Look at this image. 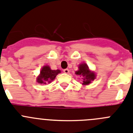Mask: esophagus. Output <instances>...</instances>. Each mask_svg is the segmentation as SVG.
Here are the masks:
<instances>
[{
    "label": "esophagus",
    "instance_id": "34e87169",
    "mask_svg": "<svg viewBox=\"0 0 133 133\" xmlns=\"http://www.w3.org/2000/svg\"><path fill=\"white\" fill-rule=\"evenodd\" d=\"M63 72H64V73H66V74H68L69 72V70L68 69H65L63 70Z\"/></svg>",
    "mask_w": 133,
    "mask_h": 133
}]
</instances>
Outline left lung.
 Wrapping results in <instances>:
<instances>
[{
  "mask_svg": "<svg viewBox=\"0 0 133 133\" xmlns=\"http://www.w3.org/2000/svg\"><path fill=\"white\" fill-rule=\"evenodd\" d=\"M75 74L83 77L82 85H87L91 83V81L96 79V75L94 72L89 69L86 63H81L79 66V70L75 72Z\"/></svg>",
  "mask_w": 133,
  "mask_h": 133,
  "instance_id": "8db88e82",
  "label": "left lung"
}]
</instances>
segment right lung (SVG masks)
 I'll list each match as a JSON object with an SVG mask.
<instances>
[{"mask_svg": "<svg viewBox=\"0 0 133 133\" xmlns=\"http://www.w3.org/2000/svg\"><path fill=\"white\" fill-rule=\"evenodd\" d=\"M61 72V71L57 70H52L49 66H44L42 68L40 74L37 77V82L41 84H46L47 83H50L54 80L56 75Z\"/></svg>", "mask_w": 133, "mask_h": 133, "instance_id": "obj_1", "label": "right lung"}]
</instances>
